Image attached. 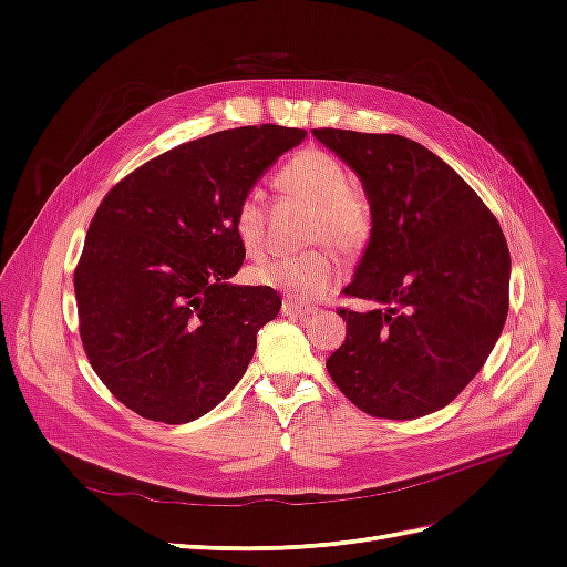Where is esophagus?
Returning <instances> with one entry per match:
<instances>
[{"instance_id": "esophagus-1", "label": "esophagus", "mask_w": 567, "mask_h": 567, "mask_svg": "<svg viewBox=\"0 0 567 567\" xmlns=\"http://www.w3.org/2000/svg\"><path fill=\"white\" fill-rule=\"evenodd\" d=\"M281 312H284L286 317H300V315H312V312H317V307H315V305H305V302L293 300V298H284Z\"/></svg>"}]
</instances>
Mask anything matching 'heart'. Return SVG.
Instances as JSON below:
<instances>
[{
    "label": "heart",
    "instance_id": "obj_1",
    "mask_svg": "<svg viewBox=\"0 0 567 567\" xmlns=\"http://www.w3.org/2000/svg\"><path fill=\"white\" fill-rule=\"evenodd\" d=\"M284 194L312 203L307 241H329L346 255L362 252L373 234L369 196L350 182V169L338 156L321 148H302L277 173ZM234 229L248 255L262 252L267 244L265 203L255 192L236 205ZM255 284L279 288L290 298L315 300L329 293L338 279V262L329 246L300 255H277L250 269Z\"/></svg>",
    "mask_w": 567,
    "mask_h": 567
}]
</instances>
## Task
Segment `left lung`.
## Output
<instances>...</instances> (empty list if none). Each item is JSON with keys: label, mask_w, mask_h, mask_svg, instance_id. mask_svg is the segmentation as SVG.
Returning <instances> with one entry per match:
<instances>
[{"label": "left lung", "mask_w": 567, "mask_h": 567, "mask_svg": "<svg viewBox=\"0 0 567 567\" xmlns=\"http://www.w3.org/2000/svg\"><path fill=\"white\" fill-rule=\"evenodd\" d=\"M364 184L373 234L340 307L348 321L329 357L333 383L375 419L447 406L483 369L508 315L511 255L492 210L454 169L400 134L319 127Z\"/></svg>", "instance_id": "left-lung-1"}]
</instances>
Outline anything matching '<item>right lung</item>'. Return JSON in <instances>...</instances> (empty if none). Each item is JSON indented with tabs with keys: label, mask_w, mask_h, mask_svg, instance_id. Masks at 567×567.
Instances as JSON below:
<instances>
[{
	"label": "right lung",
	"mask_w": 567,
	"mask_h": 567,
	"mask_svg": "<svg viewBox=\"0 0 567 567\" xmlns=\"http://www.w3.org/2000/svg\"><path fill=\"white\" fill-rule=\"evenodd\" d=\"M305 136L281 125L200 136L132 169L99 203L73 274L80 338L134 414L188 423L241 381L281 298L229 284L246 257L234 213Z\"/></svg>",
	"instance_id": "right-lung-1"
}]
</instances>
